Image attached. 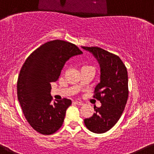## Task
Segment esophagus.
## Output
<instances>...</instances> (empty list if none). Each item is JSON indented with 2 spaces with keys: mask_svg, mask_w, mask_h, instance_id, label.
I'll list each match as a JSON object with an SVG mask.
<instances>
[{
  "mask_svg": "<svg viewBox=\"0 0 154 154\" xmlns=\"http://www.w3.org/2000/svg\"><path fill=\"white\" fill-rule=\"evenodd\" d=\"M74 103H75L76 104H78V105H83V103L80 102V101H75Z\"/></svg>",
  "mask_w": 154,
  "mask_h": 154,
  "instance_id": "34e87169",
  "label": "esophagus"
}]
</instances>
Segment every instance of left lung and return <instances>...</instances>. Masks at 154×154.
<instances>
[{"instance_id": "obj_1", "label": "left lung", "mask_w": 154, "mask_h": 154, "mask_svg": "<svg viewBox=\"0 0 154 154\" xmlns=\"http://www.w3.org/2000/svg\"><path fill=\"white\" fill-rule=\"evenodd\" d=\"M97 59L101 69L100 82L96 86L94 98L102 106H94L95 112L84 123L90 131L102 134L112 129L124 110L129 96L128 74L121 59L98 47H82Z\"/></svg>"}]
</instances>
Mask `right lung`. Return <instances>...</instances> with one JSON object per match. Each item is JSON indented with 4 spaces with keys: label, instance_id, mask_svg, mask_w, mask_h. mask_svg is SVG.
I'll return each mask as SVG.
<instances>
[{
    "label": "right lung",
    "instance_id": "add662e5",
    "mask_svg": "<svg viewBox=\"0 0 154 154\" xmlns=\"http://www.w3.org/2000/svg\"><path fill=\"white\" fill-rule=\"evenodd\" d=\"M82 54L75 45L62 40L44 44L28 57L17 80V98L28 122L44 135L61 127L66 111L72 104L68 99L52 103L51 82L58 80L64 64Z\"/></svg>",
    "mask_w": 154,
    "mask_h": 154
}]
</instances>
